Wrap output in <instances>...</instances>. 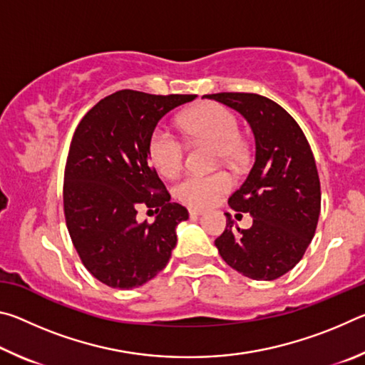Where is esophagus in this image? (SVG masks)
<instances>
[{
	"mask_svg": "<svg viewBox=\"0 0 365 365\" xmlns=\"http://www.w3.org/2000/svg\"><path fill=\"white\" fill-rule=\"evenodd\" d=\"M190 217H197V215H202L205 211H201V209H190Z\"/></svg>",
	"mask_w": 365,
	"mask_h": 365,
	"instance_id": "obj_1",
	"label": "esophagus"
}]
</instances>
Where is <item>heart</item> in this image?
I'll list each match as a JSON object with an SVG mask.
<instances>
[{"label":"heart","instance_id":"1","mask_svg":"<svg viewBox=\"0 0 365 365\" xmlns=\"http://www.w3.org/2000/svg\"><path fill=\"white\" fill-rule=\"evenodd\" d=\"M182 132L191 140H209L217 145L219 159L232 160L240 151V125L230 109L215 103L196 106L180 119ZM148 154L160 175L172 178L182 170L185 145L163 125H158L148 140ZM233 185L227 172L209 175H188L177 185L174 193L183 205L195 209L212 206Z\"/></svg>","mask_w":365,"mask_h":365}]
</instances>
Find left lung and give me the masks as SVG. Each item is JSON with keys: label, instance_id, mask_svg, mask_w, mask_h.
I'll return each instance as SVG.
<instances>
[{"label": "left lung", "instance_id": "8db88e82", "mask_svg": "<svg viewBox=\"0 0 365 365\" xmlns=\"http://www.w3.org/2000/svg\"><path fill=\"white\" fill-rule=\"evenodd\" d=\"M206 98L238 110L256 140L255 165L228 200L235 211L251 215L252 225L242 230L225 214L227 227L215 246L242 275L275 280L301 261L316 233L320 214L316 159L301 127L275 101L256 93Z\"/></svg>", "mask_w": 365, "mask_h": 365}]
</instances>
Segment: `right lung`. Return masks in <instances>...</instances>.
Segmentation results:
<instances>
[{"label": "right lung", "instance_id": "right-lung-1", "mask_svg": "<svg viewBox=\"0 0 365 365\" xmlns=\"http://www.w3.org/2000/svg\"><path fill=\"white\" fill-rule=\"evenodd\" d=\"M195 98L115 91L73 133L64 170L66 224L86 270L104 285L141 287L169 262L175 228L188 211L170 202L150 164L148 140L169 110ZM141 205L157 209L153 225L136 220Z\"/></svg>", "mask_w": 365, "mask_h": 365}]
</instances>
